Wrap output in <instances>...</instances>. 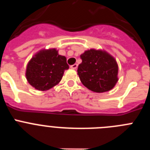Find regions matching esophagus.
Instances as JSON below:
<instances>
[{
    "label": "esophagus",
    "mask_w": 150,
    "mask_h": 150,
    "mask_svg": "<svg viewBox=\"0 0 150 150\" xmlns=\"http://www.w3.org/2000/svg\"><path fill=\"white\" fill-rule=\"evenodd\" d=\"M77 67H78L77 64H73V65L71 66V68L74 69V70H76V69L77 68Z\"/></svg>",
    "instance_id": "esophagus-1"
}]
</instances>
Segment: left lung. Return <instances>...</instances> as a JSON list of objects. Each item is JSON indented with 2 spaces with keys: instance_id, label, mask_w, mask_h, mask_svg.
<instances>
[{
  "instance_id": "obj_1",
  "label": "left lung",
  "mask_w": 150,
  "mask_h": 150,
  "mask_svg": "<svg viewBox=\"0 0 150 150\" xmlns=\"http://www.w3.org/2000/svg\"><path fill=\"white\" fill-rule=\"evenodd\" d=\"M82 63L77 74L85 86L95 92H105L115 86L118 81V64L107 52L94 49L80 55Z\"/></svg>"
}]
</instances>
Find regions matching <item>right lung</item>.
Wrapping results in <instances>:
<instances>
[{
	"label": "right lung",
	"instance_id": "obj_1",
	"mask_svg": "<svg viewBox=\"0 0 150 150\" xmlns=\"http://www.w3.org/2000/svg\"><path fill=\"white\" fill-rule=\"evenodd\" d=\"M69 68L65 56L55 49L43 50L29 61L25 76L30 86L39 91H46L62 80L64 72Z\"/></svg>",
	"mask_w": 150,
	"mask_h": 150
}]
</instances>
